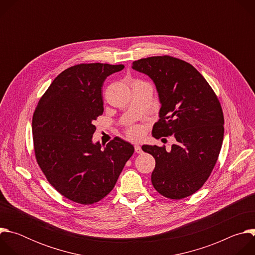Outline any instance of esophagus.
Wrapping results in <instances>:
<instances>
[{
    "label": "esophagus",
    "mask_w": 255,
    "mask_h": 255,
    "mask_svg": "<svg viewBox=\"0 0 255 255\" xmlns=\"http://www.w3.org/2000/svg\"><path fill=\"white\" fill-rule=\"evenodd\" d=\"M134 149H135V152H136V153H141V152H142L141 147L139 146V145H137V144L134 146Z\"/></svg>",
    "instance_id": "1"
}]
</instances>
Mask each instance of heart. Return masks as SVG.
<instances>
[{
    "mask_svg": "<svg viewBox=\"0 0 255 255\" xmlns=\"http://www.w3.org/2000/svg\"><path fill=\"white\" fill-rule=\"evenodd\" d=\"M142 135V131L139 127H131L127 130V136L130 138V139H138L140 138Z\"/></svg>",
    "mask_w": 255,
    "mask_h": 255,
    "instance_id": "obj_1",
    "label": "heart"
}]
</instances>
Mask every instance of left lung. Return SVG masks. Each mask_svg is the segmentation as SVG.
Returning a JSON list of instances; mask_svg holds the SVG:
<instances>
[{"mask_svg":"<svg viewBox=\"0 0 255 255\" xmlns=\"http://www.w3.org/2000/svg\"><path fill=\"white\" fill-rule=\"evenodd\" d=\"M132 68L155 84L161 108L152 129L155 138L173 135L171 150L143 145L155 159L154 189L163 197L180 200L195 194L209 178L224 137V116L215 92L189 62L169 56L133 61Z\"/></svg>","mask_w":255,"mask_h":255,"instance_id":"left-lung-1","label":"left lung"}]
</instances>
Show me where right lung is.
<instances>
[{
    "mask_svg": "<svg viewBox=\"0 0 255 255\" xmlns=\"http://www.w3.org/2000/svg\"><path fill=\"white\" fill-rule=\"evenodd\" d=\"M123 64L81 63L59 74L41 97L32 119L35 157L49 184L83 205L110 193L134 152L115 137L104 148L92 137L94 120L104 111L102 88Z\"/></svg>",
    "mask_w": 255,
    "mask_h": 255,
    "instance_id": "right-lung-1",
    "label": "right lung"
}]
</instances>
